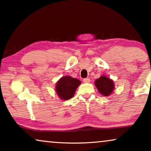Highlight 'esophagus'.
I'll return each instance as SVG.
<instances>
[{
    "label": "esophagus",
    "mask_w": 151,
    "mask_h": 151,
    "mask_svg": "<svg viewBox=\"0 0 151 151\" xmlns=\"http://www.w3.org/2000/svg\"><path fill=\"white\" fill-rule=\"evenodd\" d=\"M83 82H85V83H88V82H90V78H84Z\"/></svg>",
    "instance_id": "obj_1"
}]
</instances>
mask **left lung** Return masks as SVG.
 Masks as SVG:
<instances>
[{
  "label": "left lung",
  "mask_w": 151,
  "mask_h": 151,
  "mask_svg": "<svg viewBox=\"0 0 151 151\" xmlns=\"http://www.w3.org/2000/svg\"><path fill=\"white\" fill-rule=\"evenodd\" d=\"M95 84L99 92L104 96H109L114 89V83L113 80L104 76L97 79L95 82Z\"/></svg>",
  "instance_id": "obj_1"
}]
</instances>
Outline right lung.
<instances>
[{
    "label": "right lung",
    "instance_id": "obj_1",
    "mask_svg": "<svg viewBox=\"0 0 151 151\" xmlns=\"http://www.w3.org/2000/svg\"><path fill=\"white\" fill-rule=\"evenodd\" d=\"M80 84L81 82L76 78L65 76L57 82L55 90L60 98L67 100L73 96L76 88Z\"/></svg>",
    "mask_w": 151,
    "mask_h": 151
}]
</instances>
